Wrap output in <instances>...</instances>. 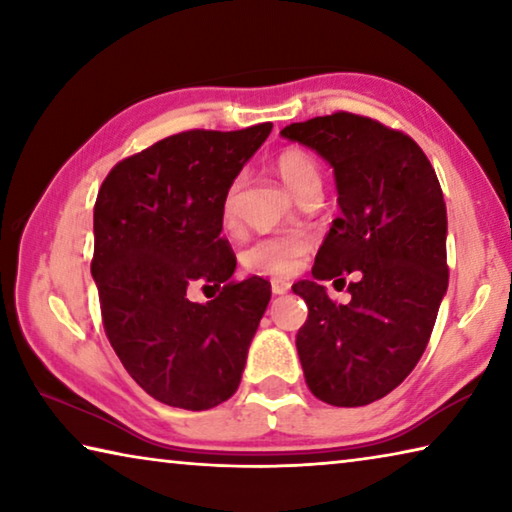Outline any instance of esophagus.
<instances>
[{
	"label": "esophagus",
	"instance_id": "34e87169",
	"mask_svg": "<svg viewBox=\"0 0 512 512\" xmlns=\"http://www.w3.org/2000/svg\"><path fill=\"white\" fill-rule=\"evenodd\" d=\"M291 289V282L287 280H280V277H273L271 280V291L275 293V296H284Z\"/></svg>",
	"mask_w": 512,
	"mask_h": 512
}]
</instances>
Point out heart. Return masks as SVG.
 I'll list each match as a JSON object with an SVG mask.
<instances>
[{"mask_svg":"<svg viewBox=\"0 0 512 512\" xmlns=\"http://www.w3.org/2000/svg\"><path fill=\"white\" fill-rule=\"evenodd\" d=\"M275 171L289 192L300 198L309 192H320L323 178H320L318 162L302 149H284L275 158ZM223 223L232 225L237 219V185L228 189L223 198ZM311 250V239L305 232H291V235H273L257 239L253 246L246 248L244 264L250 271L271 273V275H291Z\"/></svg>","mask_w":512,"mask_h":512,"instance_id":"b5f03b06","label":"heart"}]
</instances>
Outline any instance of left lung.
<instances>
[{
  "label": "left lung",
  "mask_w": 512,
  "mask_h": 512,
  "mask_svg": "<svg viewBox=\"0 0 512 512\" xmlns=\"http://www.w3.org/2000/svg\"><path fill=\"white\" fill-rule=\"evenodd\" d=\"M282 137L334 169L341 216L318 248L314 280L293 284L309 316L296 336L309 391L332 406H366L409 377L447 293V210L431 162L409 135L334 112ZM358 273L348 306L323 279Z\"/></svg>",
  "instance_id": "left-lung-1"
}]
</instances>
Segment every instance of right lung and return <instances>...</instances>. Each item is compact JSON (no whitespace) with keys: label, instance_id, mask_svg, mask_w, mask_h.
I'll return each mask as SVG.
<instances>
[{"label":"right lung","instance_id":"1","mask_svg":"<svg viewBox=\"0 0 512 512\" xmlns=\"http://www.w3.org/2000/svg\"><path fill=\"white\" fill-rule=\"evenodd\" d=\"M271 128L171 135L121 160L99 189L92 277L103 327L128 375L162 404L205 411L239 388L271 284L230 282L237 259L221 239V207ZM194 281L224 289L201 306L186 298Z\"/></svg>","mask_w":512,"mask_h":512}]
</instances>
